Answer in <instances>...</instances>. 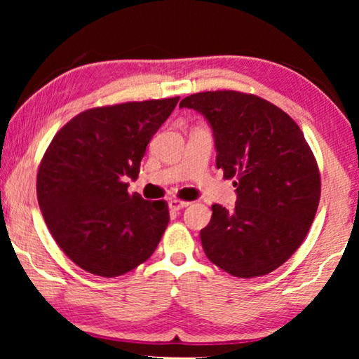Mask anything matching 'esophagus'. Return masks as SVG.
<instances>
[{"mask_svg":"<svg viewBox=\"0 0 359 359\" xmlns=\"http://www.w3.org/2000/svg\"><path fill=\"white\" fill-rule=\"evenodd\" d=\"M169 209L171 210H180V209H184V208H187L188 204V201H182V199H177V198H172V199H169Z\"/></svg>","mask_w":359,"mask_h":359,"instance_id":"obj_1","label":"esophagus"}]
</instances>
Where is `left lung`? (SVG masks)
Here are the masks:
<instances>
[{"mask_svg": "<svg viewBox=\"0 0 359 359\" xmlns=\"http://www.w3.org/2000/svg\"><path fill=\"white\" fill-rule=\"evenodd\" d=\"M214 130L217 168L233 185V212L212 205L201 229L205 257L228 274L253 278L280 267L306 239L320 203L317 160L296 121L252 93L217 90L187 96Z\"/></svg>", "mask_w": 359, "mask_h": 359, "instance_id": "left-lung-1", "label": "left lung"}]
</instances>
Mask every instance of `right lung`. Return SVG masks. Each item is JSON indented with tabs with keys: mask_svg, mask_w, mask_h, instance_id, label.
<instances>
[{
	"mask_svg": "<svg viewBox=\"0 0 359 359\" xmlns=\"http://www.w3.org/2000/svg\"><path fill=\"white\" fill-rule=\"evenodd\" d=\"M179 96L87 109L71 118L42 156L36 193L48 231L72 263L100 277L147 261L169 223L165 199L128 193L139 166Z\"/></svg>",
	"mask_w": 359,
	"mask_h": 359,
	"instance_id": "right-lung-1",
	"label": "right lung"
}]
</instances>
